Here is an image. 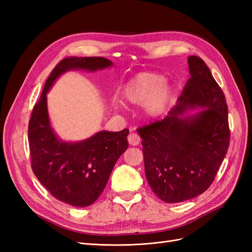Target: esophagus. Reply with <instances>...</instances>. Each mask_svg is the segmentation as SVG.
Instances as JSON below:
<instances>
[{
    "instance_id": "34e87169",
    "label": "esophagus",
    "mask_w": 252,
    "mask_h": 252,
    "mask_svg": "<svg viewBox=\"0 0 252 252\" xmlns=\"http://www.w3.org/2000/svg\"><path fill=\"white\" fill-rule=\"evenodd\" d=\"M127 139H128L129 145H131V146H138V145L140 144V141H141L139 134L136 133L134 130L128 134Z\"/></svg>"
}]
</instances>
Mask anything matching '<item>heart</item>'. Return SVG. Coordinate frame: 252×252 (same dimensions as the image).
I'll use <instances>...</instances> for the list:
<instances>
[{"label":"heart","instance_id":"b5f03b06","mask_svg":"<svg viewBox=\"0 0 252 252\" xmlns=\"http://www.w3.org/2000/svg\"><path fill=\"white\" fill-rule=\"evenodd\" d=\"M172 88L162 74L142 72L129 81L123 89L124 102L131 105L142 104L144 116L156 119L168 107Z\"/></svg>","mask_w":252,"mask_h":252}]
</instances>
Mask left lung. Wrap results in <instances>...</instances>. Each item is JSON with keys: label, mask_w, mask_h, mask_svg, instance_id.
Masks as SVG:
<instances>
[{"label": "left lung", "mask_w": 252, "mask_h": 252, "mask_svg": "<svg viewBox=\"0 0 252 252\" xmlns=\"http://www.w3.org/2000/svg\"><path fill=\"white\" fill-rule=\"evenodd\" d=\"M190 79L164 120L139 128L146 179L165 203L200 195L215 180L229 146L224 93L204 61L188 58ZM191 110H200L189 116Z\"/></svg>", "instance_id": "left-lung-1"}]
</instances>
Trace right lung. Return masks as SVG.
Masks as SVG:
<instances>
[{
	"label": "right lung",
	"mask_w": 252,
	"mask_h": 252,
	"mask_svg": "<svg viewBox=\"0 0 252 252\" xmlns=\"http://www.w3.org/2000/svg\"><path fill=\"white\" fill-rule=\"evenodd\" d=\"M113 66L100 57L66 58L47 79L28 126L32 168L48 191L66 204L86 207L101 195L119 158L128 147V129L98 131L79 142L61 140L53 130L47 108V93L55 82L70 70L94 72Z\"/></svg>",
	"instance_id": "1"
}]
</instances>
